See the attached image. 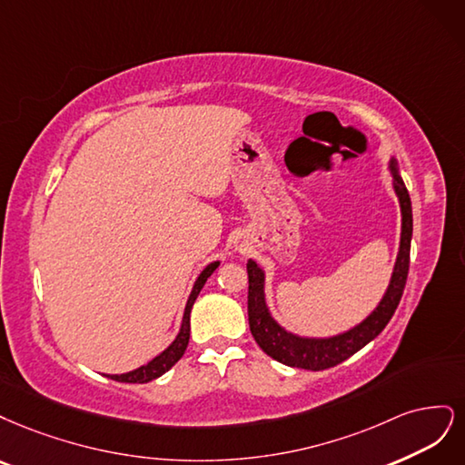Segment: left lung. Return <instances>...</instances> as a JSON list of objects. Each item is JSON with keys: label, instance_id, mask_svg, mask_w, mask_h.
I'll use <instances>...</instances> for the list:
<instances>
[{"label": "left lung", "instance_id": "obj_1", "mask_svg": "<svg viewBox=\"0 0 465 465\" xmlns=\"http://www.w3.org/2000/svg\"><path fill=\"white\" fill-rule=\"evenodd\" d=\"M391 170L394 175V191L400 199L401 208V239L400 252L396 259V266L392 272L391 286H388L382 302L374 309L369 317L357 324L351 331L332 336V338H299L283 328L271 317V312L264 303V272L262 268L254 262H247L249 274V295H247V312H249V328L254 341L259 343L261 350L271 355L276 361L307 369V371H324L336 367L338 363L346 361L348 357L365 348L371 340L377 338L384 326L391 322L394 311L401 299L403 288H406L408 271H410V247L413 233V218H411V201L410 193L403 185V179L398 173L396 160H391Z\"/></svg>", "mask_w": 465, "mask_h": 465}]
</instances>
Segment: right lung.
Segmentation results:
<instances>
[{
    "label": "right lung",
    "mask_w": 465,
    "mask_h": 465,
    "mask_svg": "<svg viewBox=\"0 0 465 465\" xmlns=\"http://www.w3.org/2000/svg\"><path fill=\"white\" fill-rule=\"evenodd\" d=\"M220 262H211L208 264L204 271L201 272V276L197 278V282H194L193 286V292L187 299V305H185V312H183V322H182V331H179L177 338L172 341V346L168 350H163L158 357H154L151 363H146L139 369H134L131 372H125V374H108L110 379L117 381V382H148V381H154L158 377H162L163 372L170 371L179 359H182V355L185 353L187 350V343H189V332H191V322H189V314H191V309H193V303L194 299H197V295L201 293L204 282L208 280V276H211L216 268H218Z\"/></svg>",
    "instance_id": "add662e5"
}]
</instances>
